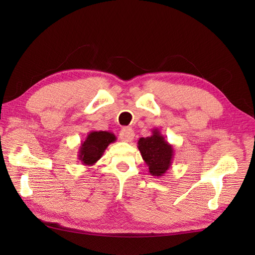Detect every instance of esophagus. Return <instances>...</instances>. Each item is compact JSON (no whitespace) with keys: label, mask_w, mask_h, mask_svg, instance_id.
Returning <instances> with one entry per match:
<instances>
[{"label":"esophagus","mask_w":255,"mask_h":255,"mask_svg":"<svg viewBox=\"0 0 255 255\" xmlns=\"http://www.w3.org/2000/svg\"><path fill=\"white\" fill-rule=\"evenodd\" d=\"M119 135H120L121 140L125 141V142H129V141H132L134 139V132L130 128H123L120 130Z\"/></svg>","instance_id":"obj_1"}]
</instances>
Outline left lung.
Masks as SVG:
<instances>
[{
	"label": "left lung",
	"mask_w": 255,
	"mask_h": 255,
	"mask_svg": "<svg viewBox=\"0 0 255 255\" xmlns=\"http://www.w3.org/2000/svg\"><path fill=\"white\" fill-rule=\"evenodd\" d=\"M137 146L144 163L149 167L151 175L163 176L171 167L174 153L173 146L165 140L159 129L154 128L151 136L139 138Z\"/></svg>",
	"instance_id": "obj_1"
}]
</instances>
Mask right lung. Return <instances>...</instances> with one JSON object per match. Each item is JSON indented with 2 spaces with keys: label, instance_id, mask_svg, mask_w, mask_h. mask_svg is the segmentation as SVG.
<instances>
[{
  "label": "right lung",
  "instance_id": "1",
  "mask_svg": "<svg viewBox=\"0 0 255 255\" xmlns=\"http://www.w3.org/2000/svg\"><path fill=\"white\" fill-rule=\"evenodd\" d=\"M116 136L106 130H91L88 133L79 150V159L84 166H94L103 156L105 150L115 142Z\"/></svg>",
  "mask_w": 255,
  "mask_h": 255
}]
</instances>
